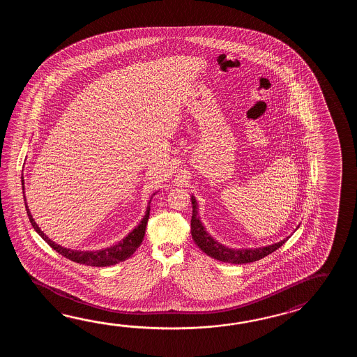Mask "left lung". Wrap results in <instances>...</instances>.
<instances>
[{
  "label": "left lung",
  "instance_id": "1",
  "mask_svg": "<svg viewBox=\"0 0 357 357\" xmlns=\"http://www.w3.org/2000/svg\"><path fill=\"white\" fill-rule=\"evenodd\" d=\"M191 204H192L191 236L203 252L212 258L220 260V261L231 263V264L252 263V261H257V260H260L266 255L272 254L273 251L280 249L282 245L289 240V237H287L280 243H272V245L258 248V249H231V248L218 243L217 240H214L212 236L205 231L204 226L200 222V217L197 214V199L194 197H191Z\"/></svg>",
  "mask_w": 357,
  "mask_h": 357
}]
</instances>
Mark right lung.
I'll return each instance as SVG.
<instances>
[{
  "mask_svg": "<svg viewBox=\"0 0 357 357\" xmlns=\"http://www.w3.org/2000/svg\"><path fill=\"white\" fill-rule=\"evenodd\" d=\"M22 185H23V194H24V178L22 177ZM155 195V194H153ZM152 195V197H153ZM152 197L146 206V212L143 217L142 222L137 225V227L134 228L129 235L126 236L125 238H122L120 243H114L109 248H105L100 250H73V249H66L63 246H61L59 243H54L51 238H48V236L38 227V225L36 223V220H33L31 217V211L26 204V199L24 195V200H25V208H26V214L29 217L31 226L38 232L39 236L46 241L54 250L57 251L62 257L70 259L71 261H75L79 264H85L89 266H114L120 261H123L126 259H129L137 248L140 246V243H143L145 235V228H146V223H148V218H149V212H151V202Z\"/></svg>",
  "mask_w": 357,
  "mask_h": 357,
  "instance_id": "right-lung-1",
  "label": "right lung"
}]
</instances>
